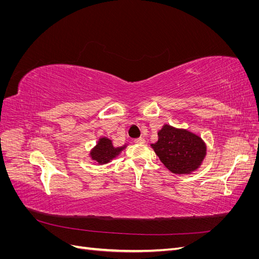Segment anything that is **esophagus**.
Instances as JSON below:
<instances>
[{
	"label": "esophagus",
	"instance_id": "obj_1",
	"mask_svg": "<svg viewBox=\"0 0 259 259\" xmlns=\"http://www.w3.org/2000/svg\"><path fill=\"white\" fill-rule=\"evenodd\" d=\"M134 143L135 144H145V139L143 137H139V138L134 139Z\"/></svg>",
	"mask_w": 259,
	"mask_h": 259
}]
</instances>
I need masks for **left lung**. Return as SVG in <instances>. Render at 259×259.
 I'll list each match as a JSON object with an SVG mask.
<instances>
[{"label":"left lung","mask_w":259,"mask_h":259,"mask_svg":"<svg viewBox=\"0 0 259 259\" xmlns=\"http://www.w3.org/2000/svg\"><path fill=\"white\" fill-rule=\"evenodd\" d=\"M158 135V143L151 146L161 162L173 173L189 174L204 159L205 145L192 133L164 125Z\"/></svg>","instance_id":"8db88e82"}]
</instances>
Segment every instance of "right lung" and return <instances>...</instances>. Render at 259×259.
<instances>
[{"label":"right lung","instance_id":"obj_1","mask_svg":"<svg viewBox=\"0 0 259 259\" xmlns=\"http://www.w3.org/2000/svg\"><path fill=\"white\" fill-rule=\"evenodd\" d=\"M122 148H114L111 144V140L107 138H101L99 140L96 148L92 151V159L97 161L98 163H107L113 159L115 155L119 154Z\"/></svg>","mask_w":259,"mask_h":259}]
</instances>
